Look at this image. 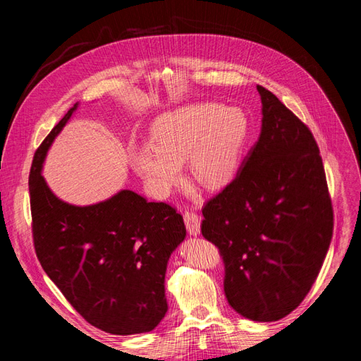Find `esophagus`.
Returning <instances> with one entry per match:
<instances>
[{
	"label": "esophagus",
	"instance_id": "esophagus-1",
	"mask_svg": "<svg viewBox=\"0 0 361 361\" xmlns=\"http://www.w3.org/2000/svg\"><path fill=\"white\" fill-rule=\"evenodd\" d=\"M183 220L190 235L197 236L200 233V218L197 216V214H194L192 211H187L183 214Z\"/></svg>",
	"mask_w": 361,
	"mask_h": 361
}]
</instances>
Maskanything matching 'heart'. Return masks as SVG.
Masks as SVG:
<instances>
[{
	"mask_svg": "<svg viewBox=\"0 0 361 361\" xmlns=\"http://www.w3.org/2000/svg\"><path fill=\"white\" fill-rule=\"evenodd\" d=\"M155 143L129 152L135 171L157 195H167L188 162L194 180L215 190L233 178L248 137V118L238 106L197 102L161 114L152 126Z\"/></svg>",
	"mask_w": 361,
	"mask_h": 361,
	"instance_id": "obj_1",
	"label": "heart"
}]
</instances>
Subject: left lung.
I'll return each mask as SVG.
<instances>
[{"label": "left lung", "mask_w": 361, "mask_h": 361, "mask_svg": "<svg viewBox=\"0 0 361 361\" xmlns=\"http://www.w3.org/2000/svg\"><path fill=\"white\" fill-rule=\"evenodd\" d=\"M262 126L236 178L203 207V236L221 251L232 309L285 318L309 293L333 236L318 145L276 94L257 85Z\"/></svg>", "instance_id": "obj_1"}]
</instances>
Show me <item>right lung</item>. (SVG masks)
<instances>
[{
	"instance_id": "add662e5",
	"label": "right lung",
	"mask_w": 361,
	"mask_h": 361,
	"mask_svg": "<svg viewBox=\"0 0 361 361\" xmlns=\"http://www.w3.org/2000/svg\"><path fill=\"white\" fill-rule=\"evenodd\" d=\"M76 102L37 149L30 171L32 236L42 268L82 318L128 336L157 329L166 316V271L187 236L180 214L130 190L93 204L57 197L42 170Z\"/></svg>"
}]
</instances>
